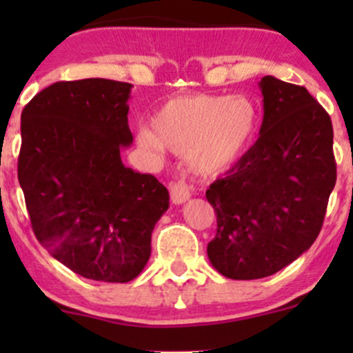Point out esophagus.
<instances>
[{"label":"esophagus","mask_w":353,"mask_h":353,"mask_svg":"<svg viewBox=\"0 0 353 353\" xmlns=\"http://www.w3.org/2000/svg\"><path fill=\"white\" fill-rule=\"evenodd\" d=\"M191 198V188L188 186L186 181H177L170 186V199L176 205H181V203L188 201Z\"/></svg>","instance_id":"34e87169"}]
</instances>
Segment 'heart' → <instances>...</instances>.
<instances>
[{"label": "heart", "instance_id": "b5f03b06", "mask_svg": "<svg viewBox=\"0 0 353 353\" xmlns=\"http://www.w3.org/2000/svg\"><path fill=\"white\" fill-rule=\"evenodd\" d=\"M258 126L254 102L234 95L196 94L170 99L138 137L150 150L186 154L198 174L223 172L243 157Z\"/></svg>", "mask_w": 353, "mask_h": 353}]
</instances>
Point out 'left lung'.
I'll return each mask as SVG.
<instances>
[{"label": "left lung", "mask_w": 353, "mask_h": 353, "mask_svg": "<svg viewBox=\"0 0 353 353\" xmlns=\"http://www.w3.org/2000/svg\"><path fill=\"white\" fill-rule=\"evenodd\" d=\"M259 88V138L206 190L216 213L206 252L232 280L265 279L307 251L336 183L328 112L304 87L270 74Z\"/></svg>", "instance_id": "1"}]
</instances>
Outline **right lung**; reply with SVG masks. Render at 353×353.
<instances>
[{"label":"right lung","mask_w":353,"mask_h":353,"mask_svg":"<svg viewBox=\"0 0 353 353\" xmlns=\"http://www.w3.org/2000/svg\"><path fill=\"white\" fill-rule=\"evenodd\" d=\"M131 83L85 78L39 92L22 112L19 183L39 243L88 280L126 283L152 252L169 191L121 160L133 143Z\"/></svg>","instance_id":"right-lung-1"}]
</instances>
